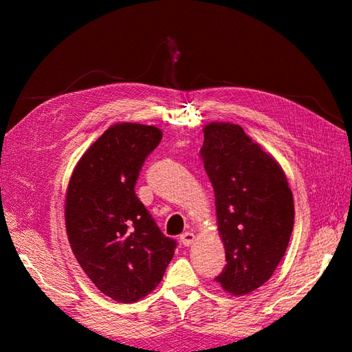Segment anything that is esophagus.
I'll return each mask as SVG.
<instances>
[{
  "label": "esophagus",
  "mask_w": 352,
  "mask_h": 352,
  "mask_svg": "<svg viewBox=\"0 0 352 352\" xmlns=\"http://www.w3.org/2000/svg\"><path fill=\"white\" fill-rule=\"evenodd\" d=\"M180 241L184 246H190L193 243V241H195V234L190 233V231H186V233H183L180 236Z\"/></svg>",
  "instance_id": "obj_1"
}]
</instances>
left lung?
I'll use <instances>...</instances> for the list:
<instances>
[{
    "label": "left lung",
    "instance_id": "left-lung-1",
    "mask_svg": "<svg viewBox=\"0 0 352 352\" xmlns=\"http://www.w3.org/2000/svg\"><path fill=\"white\" fill-rule=\"evenodd\" d=\"M201 159L214 190L227 265L214 281L234 296L271 278L294 230V197L284 170L241 125L204 126Z\"/></svg>",
    "mask_w": 352,
    "mask_h": 352
}]
</instances>
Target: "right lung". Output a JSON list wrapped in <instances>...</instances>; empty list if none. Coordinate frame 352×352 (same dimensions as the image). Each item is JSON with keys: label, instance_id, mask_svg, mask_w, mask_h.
Returning a JSON list of instances; mask_svg holds the SVG:
<instances>
[{"label": "right lung", "instance_id": "1", "mask_svg": "<svg viewBox=\"0 0 352 352\" xmlns=\"http://www.w3.org/2000/svg\"><path fill=\"white\" fill-rule=\"evenodd\" d=\"M153 125L115 124L89 146L66 190L65 222L74 256L104 295L136 302L155 289L177 242L164 236L134 192L160 144Z\"/></svg>", "mask_w": 352, "mask_h": 352}]
</instances>
